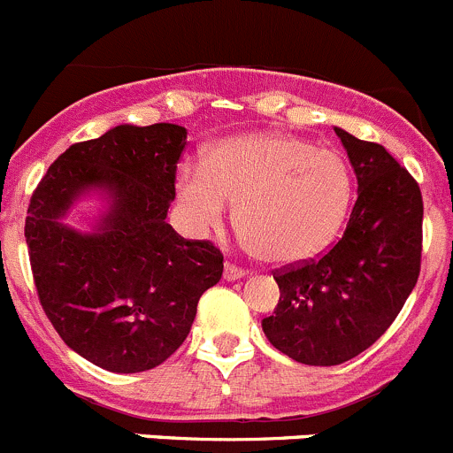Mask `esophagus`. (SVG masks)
<instances>
[{"label": "esophagus", "mask_w": 453, "mask_h": 453, "mask_svg": "<svg viewBox=\"0 0 453 453\" xmlns=\"http://www.w3.org/2000/svg\"><path fill=\"white\" fill-rule=\"evenodd\" d=\"M246 271L242 266H235L233 262H226L225 264V280L233 281V280H240V277H244Z\"/></svg>", "instance_id": "1"}]
</instances>
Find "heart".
Segmentation results:
<instances>
[{"mask_svg":"<svg viewBox=\"0 0 453 453\" xmlns=\"http://www.w3.org/2000/svg\"><path fill=\"white\" fill-rule=\"evenodd\" d=\"M178 200L198 231L216 228L237 204V228L271 264L319 253L342 226L352 200V172L342 154L284 134L231 138L204 165L178 172Z\"/></svg>","mask_w":453,"mask_h":453,"instance_id":"obj_1","label":"heart"}]
</instances>
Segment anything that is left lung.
<instances>
[{
    "mask_svg": "<svg viewBox=\"0 0 453 453\" xmlns=\"http://www.w3.org/2000/svg\"><path fill=\"white\" fill-rule=\"evenodd\" d=\"M334 132L359 185L346 231L326 253L273 271L280 303L262 319L268 342L306 365H339L368 350L420 273L418 182L379 142Z\"/></svg>",
    "mask_w": 453,
    "mask_h": 453,
    "instance_id": "8db88e82",
    "label": "left lung"
}]
</instances>
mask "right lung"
Here are the masks:
<instances>
[{
    "mask_svg": "<svg viewBox=\"0 0 453 453\" xmlns=\"http://www.w3.org/2000/svg\"><path fill=\"white\" fill-rule=\"evenodd\" d=\"M185 145L180 125H119L70 145L30 198L24 233L43 312L74 352L110 372L167 361L225 271L213 242L185 240L165 222ZM94 186L112 196L102 226L76 234L61 226Z\"/></svg>",
    "mask_w": 453,
    "mask_h": 453,
    "instance_id": "right-lung-1",
    "label": "right lung"
}]
</instances>
